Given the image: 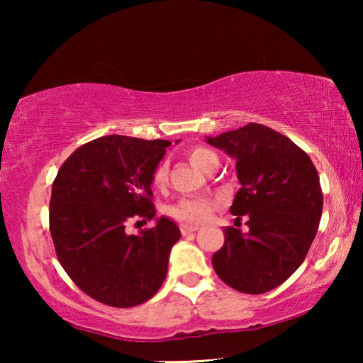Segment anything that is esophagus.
<instances>
[{
  "label": "esophagus",
  "mask_w": 363,
  "mask_h": 363,
  "mask_svg": "<svg viewBox=\"0 0 363 363\" xmlns=\"http://www.w3.org/2000/svg\"><path fill=\"white\" fill-rule=\"evenodd\" d=\"M182 235L186 236V235H191V233H195L198 230V226H193V225H182Z\"/></svg>",
  "instance_id": "esophagus-1"
}]
</instances>
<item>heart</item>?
Returning a JSON list of instances; mask_svg holds the SVG:
<instances>
[{"instance_id": "heart-1", "label": "heart", "mask_w": 363, "mask_h": 363, "mask_svg": "<svg viewBox=\"0 0 363 363\" xmlns=\"http://www.w3.org/2000/svg\"><path fill=\"white\" fill-rule=\"evenodd\" d=\"M188 160L191 162L193 167L200 168V170L206 172L213 163L218 162V158L211 150H208L205 147H193L188 152ZM167 177L168 170L167 165H158L153 170L152 183L155 188H163L167 185ZM216 203L210 200V198L198 196V198H183V200L173 203L167 208V215L173 218L175 221L180 223H190V225H198L210 218V215L215 210Z\"/></svg>"}]
</instances>
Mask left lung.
I'll return each mask as SVG.
<instances>
[{"label":"left lung","instance_id":"left-lung-1","mask_svg":"<svg viewBox=\"0 0 363 363\" xmlns=\"http://www.w3.org/2000/svg\"><path fill=\"white\" fill-rule=\"evenodd\" d=\"M236 158L241 183L231 205L250 231L225 228V245L213 255L220 279L245 294H264L294 274L306 259L322 215L319 175L291 138L261 123L208 137Z\"/></svg>","mask_w":363,"mask_h":363}]
</instances>
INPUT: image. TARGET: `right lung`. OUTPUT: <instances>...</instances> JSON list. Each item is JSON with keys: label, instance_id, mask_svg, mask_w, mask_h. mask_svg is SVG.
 Listing matches in <instances>:
<instances>
[{"label": "right lung", "instance_id": "1", "mask_svg": "<svg viewBox=\"0 0 363 363\" xmlns=\"http://www.w3.org/2000/svg\"><path fill=\"white\" fill-rule=\"evenodd\" d=\"M170 145L101 137L74 150L54 178L49 231L57 259L74 284L102 304H143L165 281L178 226L163 216L140 235H127L125 226L155 218L152 175Z\"/></svg>", "mask_w": 363, "mask_h": 363}]
</instances>
